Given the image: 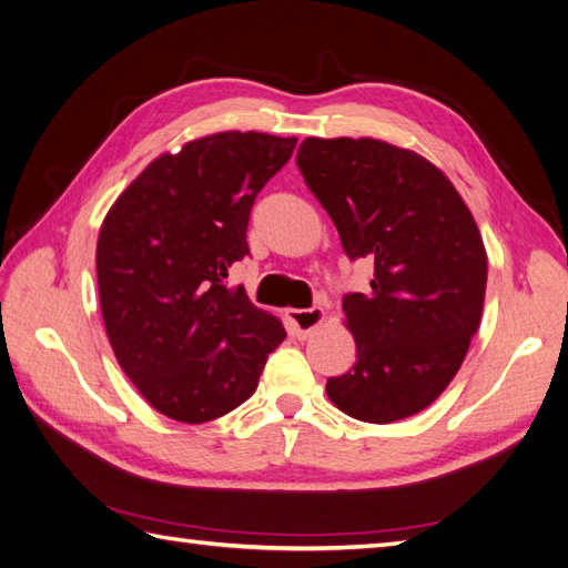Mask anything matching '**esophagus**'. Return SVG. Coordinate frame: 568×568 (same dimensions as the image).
Masks as SVG:
<instances>
[{
    "label": "esophagus",
    "instance_id": "obj_1",
    "mask_svg": "<svg viewBox=\"0 0 568 568\" xmlns=\"http://www.w3.org/2000/svg\"><path fill=\"white\" fill-rule=\"evenodd\" d=\"M291 326H294V334L305 341L307 336H313V332L324 322L326 313L324 307H311V311H288L286 313Z\"/></svg>",
    "mask_w": 568,
    "mask_h": 568
}]
</instances>
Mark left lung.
I'll list each match as a JSON object with an SVG mask.
<instances>
[{
    "label": "left lung",
    "mask_w": 568,
    "mask_h": 568,
    "mask_svg": "<svg viewBox=\"0 0 568 568\" xmlns=\"http://www.w3.org/2000/svg\"><path fill=\"white\" fill-rule=\"evenodd\" d=\"M296 161L343 251L374 261L367 294L343 298L357 359L326 395L369 424L417 415L455 379L484 313L488 255L469 205L432 161L374 136H307Z\"/></svg>",
    "instance_id": "8db88e82"
}]
</instances>
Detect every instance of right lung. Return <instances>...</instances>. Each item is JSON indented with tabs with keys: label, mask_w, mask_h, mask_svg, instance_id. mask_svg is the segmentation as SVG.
<instances>
[{
	"label": "right lung",
	"mask_w": 568,
	"mask_h": 568,
	"mask_svg": "<svg viewBox=\"0 0 568 568\" xmlns=\"http://www.w3.org/2000/svg\"><path fill=\"white\" fill-rule=\"evenodd\" d=\"M296 136L215 132L161 153L99 230L97 284L111 348L161 415L203 424L248 400L282 320L222 284L248 255L253 201Z\"/></svg>",
	"instance_id": "add662e5"
}]
</instances>
